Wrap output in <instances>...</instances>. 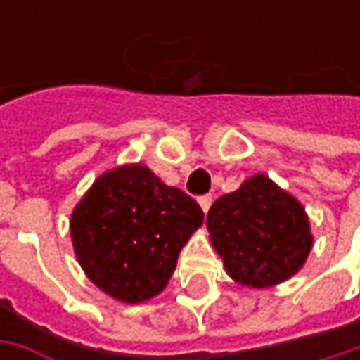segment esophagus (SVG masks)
Wrapping results in <instances>:
<instances>
[{"instance_id": "34e87169", "label": "esophagus", "mask_w": 360, "mask_h": 360, "mask_svg": "<svg viewBox=\"0 0 360 360\" xmlns=\"http://www.w3.org/2000/svg\"><path fill=\"white\" fill-rule=\"evenodd\" d=\"M198 204H200V208L204 210V214H206L210 210V206H212V196L210 194H204V196L198 198Z\"/></svg>"}]
</instances>
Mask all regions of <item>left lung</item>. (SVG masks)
Listing matches in <instances>:
<instances>
[{
	"label": "left lung",
	"mask_w": 360,
	"mask_h": 360,
	"mask_svg": "<svg viewBox=\"0 0 360 360\" xmlns=\"http://www.w3.org/2000/svg\"><path fill=\"white\" fill-rule=\"evenodd\" d=\"M206 226L230 278L252 288L297 274L312 248L302 204L264 174L220 196L208 210Z\"/></svg>",
	"instance_id": "8db88e82"
}]
</instances>
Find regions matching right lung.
Instances as JSON below:
<instances>
[{
  "label": "right lung",
  "instance_id": "add662e5",
  "mask_svg": "<svg viewBox=\"0 0 360 360\" xmlns=\"http://www.w3.org/2000/svg\"><path fill=\"white\" fill-rule=\"evenodd\" d=\"M204 222L198 202L166 186L144 164L102 174L70 220L77 262L116 300L138 304L160 295L178 255Z\"/></svg>",
  "mask_w": 360,
  "mask_h": 360
}]
</instances>
